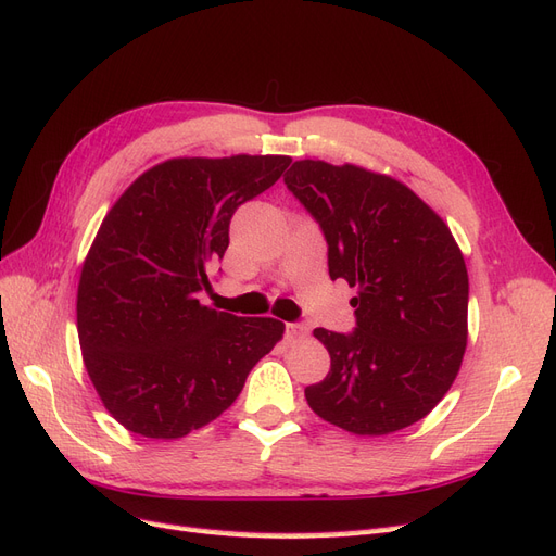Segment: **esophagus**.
Segmentation results:
<instances>
[{"label": "esophagus", "mask_w": 556, "mask_h": 556, "mask_svg": "<svg viewBox=\"0 0 556 556\" xmlns=\"http://www.w3.org/2000/svg\"><path fill=\"white\" fill-rule=\"evenodd\" d=\"M307 326L305 324H287V338L291 340V343H298V340L307 338Z\"/></svg>", "instance_id": "obj_1"}]
</instances>
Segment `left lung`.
Segmentation results:
<instances>
[{
    "mask_svg": "<svg viewBox=\"0 0 556 556\" xmlns=\"http://www.w3.org/2000/svg\"><path fill=\"white\" fill-rule=\"evenodd\" d=\"M321 225L329 275L357 289V331L315 329L331 371L305 388L319 418L359 437L422 420L467 348V267L439 213L388 174L298 160L283 176Z\"/></svg>",
    "mask_w": 556,
    "mask_h": 556,
    "instance_id": "1",
    "label": "left lung"
}]
</instances>
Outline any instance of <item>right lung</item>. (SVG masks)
<instances>
[{
	"label": "right lung",
	"instance_id": "1",
	"mask_svg": "<svg viewBox=\"0 0 556 556\" xmlns=\"http://www.w3.org/2000/svg\"><path fill=\"white\" fill-rule=\"evenodd\" d=\"M287 154L174 156L122 192L77 289L81 359L108 414L148 439L216 420L283 324L199 303L230 244V218L281 178Z\"/></svg>",
	"mask_w": 556,
	"mask_h": 556
}]
</instances>
